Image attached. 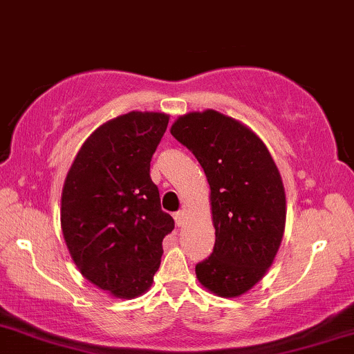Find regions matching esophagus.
<instances>
[{
	"label": "esophagus",
	"mask_w": 354,
	"mask_h": 354,
	"mask_svg": "<svg viewBox=\"0 0 354 354\" xmlns=\"http://www.w3.org/2000/svg\"><path fill=\"white\" fill-rule=\"evenodd\" d=\"M185 210H180V212H177V213H174V220H176V223L178 225V226H182L184 225V221H185Z\"/></svg>",
	"instance_id": "1"
}]
</instances>
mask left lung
<instances>
[{
    "label": "left lung",
    "mask_w": 354,
    "mask_h": 354,
    "mask_svg": "<svg viewBox=\"0 0 354 354\" xmlns=\"http://www.w3.org/2000/svg\"><path fill=\"white\" fill-rule=\"evenodd\" d=\"M170 134L194 152L210 184L215 248L195 266L218 297H239L272 266L286 230V192L254 131L215 110L178 116Z\"/></svg>",
    "instance_id": "1"
}]
</instances>
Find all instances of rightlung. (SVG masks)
I'll return each instance as SVG.
<instances>
[{"mask_svg":"<svg viewBox=\"0 0 354 354\" xmlns=\"http://www.w3.org/2000/svg\"><path fill=\"white\" fill-rule=\"evenodd\" d=\"M169 115L129 111L82 144L65 177L60 226L86 281L118 299L149 290L174 218L160 208L151 159Z\"/></svg>","mask_w":354,"mask_h":354,"instance_id":"add662e5","label":"right lung"}]
</instances>
